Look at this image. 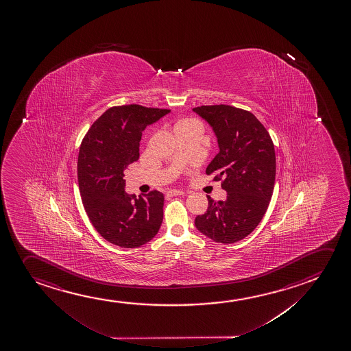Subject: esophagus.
Wrapping results in <instances>:
<instances>
[{"instance_id": "esophagus-1", "label": "esophagus", "mask_w": 351, "mask_h": 351, "mask_svg": "<svg viewBox=\"0 0 351 351\" xmlns=\"http://www.w3.org/2000/svg\"><path fill=\"white\" fill-rule=\"evenodd\" d=\"M185 192L180 191V190H171L169 191V196H182Z\"/></svg>"}]
</instances>
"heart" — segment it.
Masks as SVG:
<instances>
[{
  "label": "heart",
  "instance_id": "obj_1",
  "mask_svg": "<svg viewBox=\"0 0 351 351\" xmlns=\"http://www.w3.org/2000/svg\"><path fill=\"white\" fill-rule=\"evenodd\" d=\"M184 122H186V121H184ZM180 123H182V122H180ZM180 123H178V124H180Z\"/></svg>",
  "mask_w": 351,
  "mask_h": 351
}]
</instances>
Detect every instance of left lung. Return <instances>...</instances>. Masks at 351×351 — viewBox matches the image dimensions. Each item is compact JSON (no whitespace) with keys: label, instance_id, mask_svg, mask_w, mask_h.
<instances>
[{"label":"left lung","instance_id":"8db88e82","mask_svg":"<svg viewBox=\"0 0 351 351\" xmlns=\"http://www.w3.org/2000/svg\"><path fill=\"white\" fill-rule=\"evenodd\" d=\"M215 134L220 152L206 174L222 179L225 201L208 197V210L195 226L216 243H237L252 233L271 199L276 176L275 147L254 114L229 105L192 108Z\"/></svg>","mask_w":351,"mask_h":351}]
</instances>
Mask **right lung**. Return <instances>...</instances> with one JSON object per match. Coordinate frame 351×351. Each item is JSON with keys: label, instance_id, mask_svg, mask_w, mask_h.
Here are the masks:
<instances>
[{"label": "right lung", "instance_id": "right-lung-1", "mask_svg": "<svg viewBox=\"0 0 351 351\" xmlns=\"http://www.w3.org/2000/svg\"><path fill=\"white\" fill-rule=\"evenodd\" d=\"M169 112L140 105L108 108L81 143L77 179L84 210L97 232L116 246L140 247L162 223V192L138 198L126 193L124 171L138 160L142 131Z\"/></svg>", "mask_w": 351, "mask_h": 351}]
</instances>
